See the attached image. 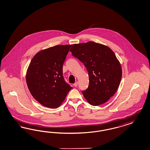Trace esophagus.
<instances>
[{
  "label": "esophagus",
  "instance_id": "obj_1",
  "mask_svg": "<svg viewBox=\"0 0 150 150\" xmlns=\"http://www.w3.org/2000/svg\"><path fill=\"white\" fill-rule=\"evenodd\" d=\"M78 81H76V82H75V83H74V86H75V87H77V86H78Z\"/></svg>",
  "mask_w": 150,
  "mask_h": 150
}]
</instances>
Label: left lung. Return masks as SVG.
<instances>
[{"label": "left lung", "mask_w": 150, "mask_h": 150, "mask_svg": "<svg viewBox=\"0 0 150 150\" xmlns=\"http://www.w3.org/2000/svg\"><path fill=\"white\" fill-rule=\"evenodd\" d=\"M86 67L88 88L82 91L88 103L98 106L114 96L122 78V69L115 53L108 47L93 41L72 45L70 50Z\"/></svg>", "instance_id": "obj_1"}]
</instances>
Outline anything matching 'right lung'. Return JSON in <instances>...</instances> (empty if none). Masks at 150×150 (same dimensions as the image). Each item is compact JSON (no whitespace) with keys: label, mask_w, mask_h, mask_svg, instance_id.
Returning <instances> with one entry per match:
<instances>
[{"label":"right lung","mask_w":150,"mask_h":150,"mask_svg":"<svg viewBox=\"0 0 150 150\" xmlns=\"http://www.w3.org/2000/svg\"><path fill=\"white\" fill-rule=\"evenodd\" d=\"M71 45H60L38 52L27 70L26 83L31 95L42 105L57 108L72 88L64 80L62 66Z\"/></svg>","instance_id":"obj_1"}]
</instances>
